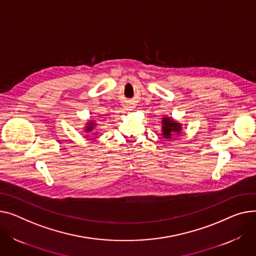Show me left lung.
<instances>
[{
  "label": "left lung",
  "mask_w": 256,
  "mask_h": 256,
  "mask_svg": "<svg viewBox=\"0 0 256 256\" xmlns=\"http://www.w3.org/2000/svg\"><path fill=\"white\" fill-rule=\"evenodd\" d=\"M162 136L166 139H171L173 134H180L181 132V124L173 120L170 117H164L162 120Z\"/></svg>",
  "instance_id": "obj_1"
}]
</instances>
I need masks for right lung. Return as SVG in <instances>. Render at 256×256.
I'll use <instances>...</instances> for the list:
<instances>
[{
	"label": "right lung",
	"instance_id": "right-lung-1",
	"mask_svg": "<svg viewBox=\"0 0 256 256\" xmlns=\"http://www.w3.org/2000/svg\"><path fill=\"white\" fill-rule=\"evenodd\" d=\"M94 126H96V122L94 120H92V122H88L86 126H85V130H86V132H92Z\"/></svg>",
	"mask_w": 256,
	"mask_h": 256
}]
</instances>
